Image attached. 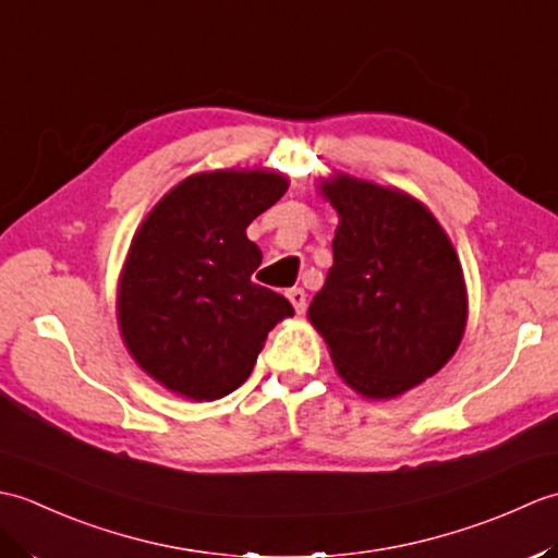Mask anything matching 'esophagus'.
<instances>
[{"label":"esophagus","mask_w":558,"mask_h":558,"mask_svg":"<svg viewBox=\"0 0 558 558\" xmlns=\"http://www.w3.org/2000/svg\"><path fill=\"white\" fill-rule=\"evenodd\" d=\"M288 300H290V304L294 306V312H298V314L306 312V292L302 288L288 290Z\"/></svg>","instance_id":"34e87169"}]
</instances>
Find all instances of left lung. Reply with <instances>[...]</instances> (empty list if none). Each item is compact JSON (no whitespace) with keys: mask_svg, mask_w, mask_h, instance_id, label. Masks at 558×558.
Segmentation results:
<instances>
[{"mask_svg":"<svg viewBox=\"0 0 558 558\" xmlns=\"http://www.w3.org/2000/svg\"><path fill=\"white\" fill-rule=\"evenodd\" d=\"M318 192L338 213L333 266L310 304L342 381L390 400L453 357L468 324V288L446 230L396 186L333 172Z\"/></svg>","mask_w":558,"mask_h":558,"instance_id":"obj_1","label":"left lung"}]
</instances>
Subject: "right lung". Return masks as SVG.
Listing matches in <instances>:
<instances>
[{
    "instance_id": "1",
    "label": "right lung",
    "mask_w": 558,
    "mask_h": 558,
    "mask_svg": "<svg viewBox=\"0 0 558 558\" xmlns=\"http://www.w3.org/2000/svg\"><path fill=\"white\" fill-rule=\"evenodd\" d=\"M288 186L286 174L266 168L198 172L138 225L117 322L134 362L170 393L196 402L232 393L270 330L294 316L282 294L252 282L260 248L246 236Z\"/></svg>"
}]
</instances>
